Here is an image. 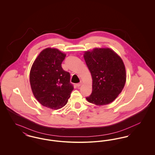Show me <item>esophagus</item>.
Segmentation results:
<instances>
[{
	"instance_id": "1",
	"label": "esophagus",
	"mask_w": 155,
	"mask_h": 155,
	"mask_svg": "<svg viewBox=\"0 0 155 155\" xmlns=\"http://www.w3.org/2000/svg\"><path fill=\"white\" fill-rule=\"evenodd\" d=\"M81 84H82V82H80V83L77 84H76V85H77L78 87H80V86H81Z\"/></svg>"
}]
</instances>
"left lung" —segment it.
Listing matches in <instances>:
<instances>
[{"mask_svg": "<svg viewBox=\"0 0 155 155\" xmlns=\"http://www.w3.org/2000/svg\"><path fill=\"white\" fill-rule=\"evenodd\" d=\"M84 58L92 78V92L87 100L99 106L112 102L122 91L126 81L122 59L109 48H95L85 52Z\"/></svg>", "mask_w": 155, "mask_h": 155, "instance_id": "left-lung-1", "label": "left lung"}]
</instances>
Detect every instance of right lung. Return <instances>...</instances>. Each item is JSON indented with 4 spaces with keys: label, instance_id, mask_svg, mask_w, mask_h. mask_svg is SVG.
<instances>
[{
    "label": "right lung",
    "instance_id": "1",
    "mask_svg": "<svg viewBox=\"0 0 155 155\" xmlns=\"http://www.w3.org/2000/svg\"><path fill=\"white\" fill-rule=\"evenodd\" d=\"M66 56L57 49L46 48L31 68L30 85L34 95L42 105L52 109L64 106L74 89L70 74L61 67Z\"/></svg>",
    "mask_w": 155,
    "mask_h": 155
}]
</instances>
